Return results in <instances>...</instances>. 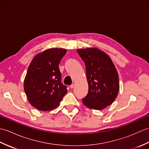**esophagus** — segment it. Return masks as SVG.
Returning <instances> with one entry per match:
<instances>
[{"label": "esophagus", "mask_w": 149, "mask_h": 149, "mask_svg": "<svg viewBox=\"0 0 149 149\" xmlns=\"http://www.w3.org/2000/svg\"><path fill=\"white\" fill-rule=\"evenodd\" d=\"M74 87H75V85L74 84H72L70 85V88L71 89H72V88H74Z\"/></svg>", "instance_id": "34e87169"}]
</instances>
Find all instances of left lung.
Wrapping results in <instances>:
<instances>
[{
    "instance_id": "obj_1",
    "label": "left lung",
    "mask_w": 149,
    "mask_h": 149,
    "mask_svg": "<svg viewBox=\"0 0 149 149\" xmlns=\"http://www.w3.org/2000/svg\"><path fill=\"white\" fill-rule=\"evenodd\" d=\"M85 63L88 93L82 99L90 109L101 110L111 105L119 91L118 74L109 56L97 48L79 49Z\"/></svg>"
}]
</instances>
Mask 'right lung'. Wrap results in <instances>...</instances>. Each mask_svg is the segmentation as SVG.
<instances>
[{
    "label": "right lung",
    "mask_w": 149,
    "mask_h": 149,
    "mask_svg": "<svg viewBox=\"0 0 149 149\" xmlns=\"http://www.w3.org/2000/svg\"><path fill=\"white\" fill-rule=\"evenodd\" d=\"M66 50L52 48L40 52L31 62L24 79L28 101L37 109L50 111L59 106L67 92L61 83L59 64Z\"/></svg>",
    "instance_id": "right-lung-1"
}]
</instances>
